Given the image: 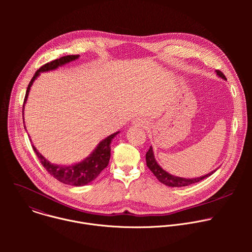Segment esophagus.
Masks as SVG:
<instances>
[{
	"mask_svg": "<svg viewBox=\"0 0 252 252\" xmlns=\"http://www.w3.org/2000/svg\"><path fill=\"white\" fill-rule=\"evenodd\" d=\"M133 125H135V126H147L149 124H148V122H146V121H142V120H137V121H134L133 122Z\"/></svg>",
	"mask_w": 252,
	"mask_h": 252,
	"instance_id": "1",
	"label": "esophagus"
}]
</instances>
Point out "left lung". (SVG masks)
<instances>
[{
  "label": "left lung",
  "instance_id": "8db88e82",
  "mask_svg": "<svg viewBox=\"0 0 252 252\" xmlns=\"http://www.w3.org/2000/svg\"><path fill=\"white\" fill-rule=\"evenodd\" d=\"M215 73H217V75L219 77H220L221 79L223 80H226L225 76L222 74V71L220 70H215ZM146 159H147V165L148 167L152 170V172L156 175V177L158 179V181L167 186V187H171V188H181V187H188L189 185H192V184H195V183H198L200 181H202V179L210 176L213 172L217 171V169L203 175V176H200V177H195V178H185V177H179V176H175V175H172L168 172H166L164 169H162L159 164L157 162L156 158H155V155H154V151H153V148L151 147L149 152L147 153L146 155Z\"/></svg>",
  "mask_w": 252,
  "mask_h": 252
}]
</instances>
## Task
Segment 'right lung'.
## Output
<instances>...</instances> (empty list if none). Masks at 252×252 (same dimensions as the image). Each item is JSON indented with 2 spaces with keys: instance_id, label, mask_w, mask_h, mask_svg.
Listing matches in <instances>:
<instances>
[{
  "instance_id": "obj_1",
  "label": "right lung",
  "mask_w": 252,
  "mask_h": 252,
  "mask_svg": "<svg viewBox=\"0 0 252 252\" xmlns=\"http://www.w3.org/2000/svg\"><path fill=\"white\" fill-rule=\"evenodd\" d=\"M79 55H70V56H64L60 59H57L55 61H52L43 66H41L37 71H35L33 77L32 78L24 99V105H23V110L25 103L27 101L28 95L30 89L34 82V80L37 79L41 73H44V71H49L58 68L61 65H63L65 63H68L70 62H73L77 59H79ZM24 115V111H23ZM119 133V131L111 134L107 136L106 138L102 139L97 147L94 150V152L86 158L84 160L80 161L79 163H75L73 165H58L51 163L48 159H46L32 145V150L37 155L38 158L40 159L41 163L43 166L46 168V170L54 176L56 179H58L59 182L64 184V185H69V186H75V187H83L86 186L98 176V174L107 166L110 161L111 158V143L113 138Z\"/></svg>"
}]
</instances>
